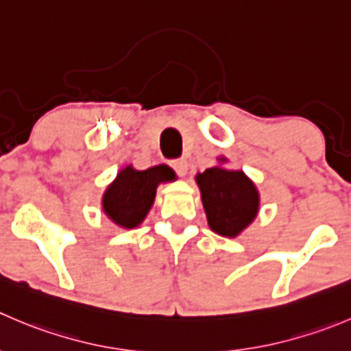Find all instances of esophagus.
<instances>
[{"label":"esophagus","instance_id":"34e87169","mask_svg":"<svg viewBox=\"0 0 351 351\" xmlns=\"http://www.w3.org/2000/svg\"><path fill=\"white\" fill-rule=\"evenodd\" d=\"M171 168L175 169V173L178 176H185L189 165H186L185 159H175V161H171Z\"/></svg>","mask_w":351,"mask_h":351}]
</instances>
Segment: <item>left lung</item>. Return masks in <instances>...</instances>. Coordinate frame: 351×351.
<instances>
[{"instance_id":"1","label":"left lung","mask_w":351,"mask_h":351,"mask_svg":"<svg viewBox=\"0 0 351 351\" xmlns=\"http://www.w3.org/2000/svg\"><path fill=\"white\" fill-rule=\"evenodd\" d=\"M204 209L210 230L223 237H237L258 210L255 185L241 171L209 168L197 175Z\"/></svg>"}]
</instances>
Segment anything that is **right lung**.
Instances as JSON below:
<instances>
[{"instance_id":"right-lung-1","label":"right lung","mask_w":351,"mask_h":351,"mask_svg":"<svg viewBox=\"0 0 351 351\" xmlns=\"http://www.w3.org/2000/svg\"><path fill=\"white\" fill-rule=\"evenodd\" d=\"M175 178L168 166H154L145 171L125 168L120 171L103 199L104 213L123 228H135L142 223L154 202L156 186Z\"/></svg>"}]
</instances>
